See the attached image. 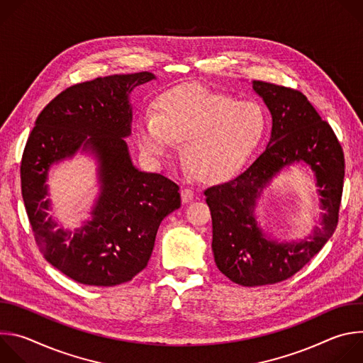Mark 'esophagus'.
Listing matches in <instances>:
<instances>
[{"label":"esophagus","mask_w":363,"mask_h":363,"mask_svg":"<svg viewBox=\"0 0 363 363\" xmlns=\"http://www.w3.org/2000/svg\"><path fill=\"white\" fill-rule=\"evenodd\" d=\"M181 199H182V203L191 202L194 199V192L191 189H188V188H184L181 191Z\"/></svg>","instance_id":"1"}]
</instances>
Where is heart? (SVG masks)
Returning a JSON list of instances; mask_svg holds the SVG:
<instances>
[{
	"instance_id": "1",
	"label": "heart",
	"mask_w": 363,
	"mask_h": 363,
	"mask_svg": "<svg viewBox=\"0 0 363 363\" xmlns=\"http://www.w3.org/2000/svg\"><path fill=\"white\" fill-rule=\"evenodd\" d=\"M267 129L263 108L251 100L202 86H179L164 91L153 112L136 123V140L145 157L158 164L184 140V160L205 181L234 175L260 146Z\"/></svg>"
}]
</instances>
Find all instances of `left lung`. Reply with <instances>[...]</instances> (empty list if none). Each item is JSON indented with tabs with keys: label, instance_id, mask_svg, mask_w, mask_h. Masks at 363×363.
<instances>
[{
	"label": "left lung",
	"instance_id": "left-lung-1",
	"mask_svg": "<svg viewBox=\"0 0 363 363\" xmlns=\"http://www.w3.org/2000/svg\"><path fill=\"white\" fill-rule=\"evenodd\" d=\"M251 86L272 115L267 147L237 178L205 191L216 264L231 281L247 287L287 280L322 250L337 225L345 178L342 147L303 93L257 80ZM294 164L311 171L321 214L308 235L283 240L264 228L255 208L262 191Z\"/></svg>",
	"mask_w": 363,
	"mask_h": 363
}]
</instances>
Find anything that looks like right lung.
I'll list each match as a JSON object with an SVG mask.
<instances>
[{
  "mask_svg": "<svg viewBox=\"0 0 363 363\" xmlns=\"http://www.w3.org/2000/svg\"><path fill=\"white\" fill-rule=\"evenodd\" d=\"M155 79L142 72L72 86L43 109L27 140L21 191L35 241L45 260L77 283L132 280L146 267L162 220L181 206L178 185L139 171L125 140L132 133L130 94ZM77 152L95 161L98 194L81 227L63 229L49 216L46 181Z\"/></svg>",
  "mask_w": 363,
  "mask_h": 363,
  "instance_id": "add662e5",
  "label": "right lung"
}]
</instances>
